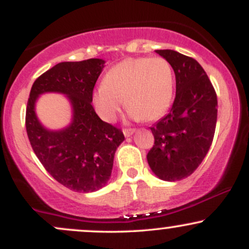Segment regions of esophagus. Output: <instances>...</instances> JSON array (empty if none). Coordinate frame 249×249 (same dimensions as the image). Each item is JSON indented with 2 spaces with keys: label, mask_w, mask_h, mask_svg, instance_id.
<instances>
[{
  "label": "esophagus",
  "mask_w": 249,
  "mask_h": 249,
  "mask_svg": "<svg viewBox=\"0 0 249 249\" xmlns=\"http://www.w3.org/2000/svg\"><path fill=\"white\" fill-rule=\"evenodd\" d=\"M134 128H125L124 131H123V132H124V136L125 137H130V136H132V134L134 133Z\"/></svg>",
  "instance_id": "34e87169"
}]
</instances>
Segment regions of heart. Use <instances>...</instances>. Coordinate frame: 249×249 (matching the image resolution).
Masks as SVG:
<instances>
[{"label":"heart","instance_id":"b5f03b06","mask_svg":"<svg viewBox=\"0 0 249 249\" xmlns=\"http://www.w3.org/2000/svg\"><path fill=\"white\" fill-rule=\"evenodd\" d=\"M174 95L172 65L162 57L126 58L111 68L93 93L97 112L113 122L124 103L136 121L160 118L171 107ZM125 101H124V98Z\"/></svg>","mask_w":249,"mask_h":249}]
</instances>
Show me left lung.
Returning <instances> with one entry per match:
<instances>
[{"mask_svg": "<svg viewBox=\"0 0 249 249\" xmlns=\"http://www.w3.org/2000/svg\"><path fill=\"white\" fill-rule=\"evenodd\" d=\"M172 65L176 98L170 112L151 128L154 145L147 153L152 172L165 181L187 178L212 145L218 99L205 70L192 57L174 50H156Z\"/></svg>", "mask_w": 249, "mask_h": 249, "instance_id": "obj_1", "label": "left lung"}]
</instances>
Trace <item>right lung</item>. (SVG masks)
Here are the masks:
<instances>
[{
	"mask_svg": "<svg viewBox=\"0 0 249 249\" xmlns=\"http://www.w3.org/2000/svg\"><path fill=\"white\" fill-rule=\"evenodd\" d=\"M104 64L101 58L58 63L34 82L28 99L25 127L34 152L53 179L75 192H95L107 185L117 147L125 139L91 104ZM47 92L65 94L71 104L73 119L62 130L44 128L36 116V101Z\"/></svg>",
	"mask_w": 249,
	"mask_h": 249,
	"instance_id": "add662e5",
	"label": "right lung"
}]
</instances>
